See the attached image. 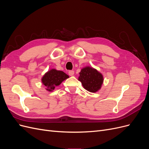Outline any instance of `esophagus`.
Here are the masks:
<instances>
[{"mask_svg":"<svg viewBox=\"0 0 149 149\" xmlns=\"http://www.w3.org/2000/svg\"><path fill=\"white\" fill-rule=\"evenodd\" d=\"M74 73V71L73 70H70L68 71V74L70 76H73Z\"/></svg>","mask_w":149,"mask_h":149,"instance_id":"obj_1","label":"esophagus"}]
</instances>
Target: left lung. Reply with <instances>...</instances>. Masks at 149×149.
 Masks as SVG:
<instances>
[{
	"instance_id": "8db88e82",
	"label": "left lung",
	"mask_w": 149,
	"mask_h": 149,
	"mask_svg": "<svg viewBox=\"0 0 149 149\" xmlns=\"http://www.w3.org/2000/svg\"><path fill=\"white\" fill-rule=\"evenodd\" d=\"M78 80L83 88L91 93H96L101 88L104 81L102 74L91 66H86L81 70Z\"/></svg>"
}]
</instances>
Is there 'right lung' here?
Segmentation results:
<instances>
[{"label":"right lung","instance_id":"right-lung-1","mask_svg":"<svg viewBox=\"0 0 149 149\" xmlns=\"http://www.w3.org/2000/svg\"><path fill=\"white\" fill-rule=\"evenodd\" d=\"M68 78L69 76L63 71L56 70V69H52L43 75L42 78V82L46 87V90L51 92L64 80Z\"/></svg>","mask_w":149,"mask_h":149}]
</instances>
